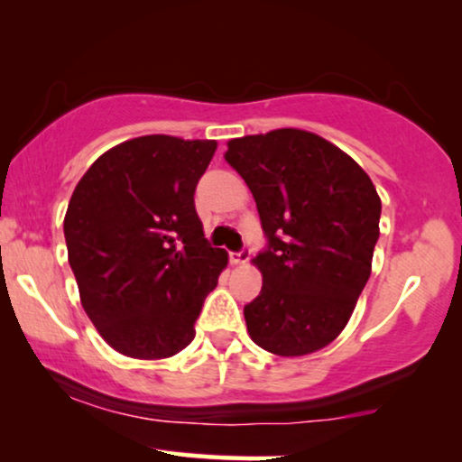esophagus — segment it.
I'll return each mask as SVG.
<instances>
[{"mask_svg":"<svg viewBox=\"0 0 462 462\" xmlns=\"http://www.w3.org/2000/svg\"><path fill=\"white\" fill-rule=\"evenodd\" d=\"M231 263L233 264H245L250 261V250H239V252H231Z\"/></svg>","mask_w":462,"mask_h":462,"instance_id":"34e87169","label":"esophagus"}]
</instances>
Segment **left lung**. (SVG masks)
I'll return each mask as SVG.
<instances>
[{
    "mask_svg": "<svg viewBox=\"0 0 462 462\" xmlns=\"http://www.w3.org/2000/svg\"><path fill=\"white\" fill-rule=\"evenodd\" d=\"M226 147L269 242L252 261L263 288L244 307L250 338L280 357L324 349L372 273L381 198L353 157L313 132L280 128Z\"/></svg>",
    "mask_w": 462,
    "mask_h": 462,
    "instance_id": "left-lung-1",
    "label": "left lung"
}]
</instances>
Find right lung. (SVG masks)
<instances>
[{"mask_svg": "<svg viewBox=\"0 0 462 462\" xmlns=\"http://www.w3.org/2000/svg\"><path fill=\"white\" fill-rule=\"evenodd\" d=\"M214 151L217 141L132 138L105 151L69 201L62 226L81 307L125 357L185 349L229 263L208 244L193 201Z\"/></svg>", "mask_w": 462, "mask_h": 462, "instance_id": "1", "label": "right lung"}]
</instances>
